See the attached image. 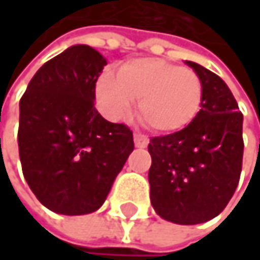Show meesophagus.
Returning a JSON list of instances; mask_svg holds the SVG:
<instances>
[{"label":"esophagus","instance_id":"esophagus-1","mask_svg":"<svg viewBox=\"0 0 260 260\" xmlns=\"http://www.w3.org/2000/svg\"><path fill=\"white\" fill-rule=\"evenodd\" d=\"M134 143L137 147H146L149 144V138L141 132H135L134 134Z\"/></svg>","mask_w":260,"mask_h":260}]
</instances>
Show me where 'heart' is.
<instances>
[{"label": "heart", "instance_id": "b5f03b06", "mask_svg": "<svg viewBox=\"0 0 260 260\" xmlns=\"http://www.w3.org/2000/svg\"><path fill=\"white\" fill-rule=\"evenodd\" d=\"M102 111L111 119H122L138 99L141 122L155 132L170 134L185 129L199 114L203 84L189 68L162 58L144 57L123 63L117 77L107 72L96 85Z\"/></svg>", "mask_w": 260, "mask_h": 260}]
</instances>
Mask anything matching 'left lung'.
<instances>
[{
  "instance_id": "left-lung-1",
  "label": "left lung",
  "mask_w": 260,
  "mask_h": 260,
  "mask_svg": "<svg viewBox=\"0 0 260 260\" xmlns=\"http://www.w3.org/2000/svg\"><path fill=\"white\" fill-rule=\"evenodd\" d=\"M203 84L197 117L175 134L152 137L150 202L176 224L217 217L232 199L242 169V113L228 84L206 68L186 61Z\"/></svg>"
}]
</instances>
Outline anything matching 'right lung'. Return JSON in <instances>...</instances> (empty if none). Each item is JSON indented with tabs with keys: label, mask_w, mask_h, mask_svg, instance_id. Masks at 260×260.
<instances>
[{
	"label": "right lung",
	"mask_w": 260,
	"mask_h": 260,
	"mask_svg": "<svg viewBox=\"0 0 260 260\" xmlns=\"http://www.w3.org/2000/svg\"><path fill=\"white\" fill-rule=\"evenodd\" d=\"M107 60L75 45L46 61L19 102L22 173L37 200L63 215L94 212L134 150L132 131L94 108Z\"/></svg>",
	"instance_id": "obj_1"
}]
</instances>
